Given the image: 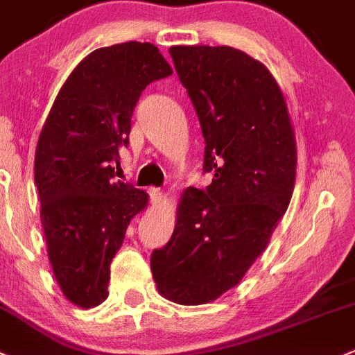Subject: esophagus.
<instances>
[{
  "label": "esophagus",
  "instance_id": "1",
  "mask_svg": "<svg viewBox=\"0 0 355 355\" xmlns=\"http://www.w3.org/2000/svg\"><path fill=\"white\" fill-rule=\"evenodd\" d=\"M148 193H150L151 204H158V202L164 198V193H162L160 188H150V190H148Z\"/></svg>",
  "mask_w": 355,
  "mask_h": 355
}]
</instances>
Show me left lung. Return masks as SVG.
Returning a JSON list of instances; mask_svg holds the SVG:
<instances>
[{
    "instance_id": "left-lung-1",
    "label": "left lung",
    "mask_w": 355,
    "mask_h": 355,
    "mask_svg": "<svg viewBox=\"0 0 355 355\" xmlns=\"http://www.w3.org/2000/svg\"><path fill=\"white\" fill-rule=\"evenodd\" d=\"M205 141V190L188 188L165 248L151 254L164 298L202 305L242 281L284 216L296 139L284 94L259 60L232 46H171Z\"/></svg>"
}]
</instances>
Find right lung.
<instances>
[{
  "mask_svg": "<svg viewBox=\"0 0 355 355\" xmlns=\"http://www.w3.org/2000/svg\"><path fill=\"white\" fill-rule=\"evenodd\" d=\"M172 67L151 43L94 50L67 76L52 104L35 157L40 216L55 281L82 309L107 298L110 265L148 193L114 181L130 118L151 82Z\"/></svg>",
  "mask_w": 355,
  "mask_h": 355,
  "instance_id": "add662e5",
  "label": "right lung"
}]
</instances>
